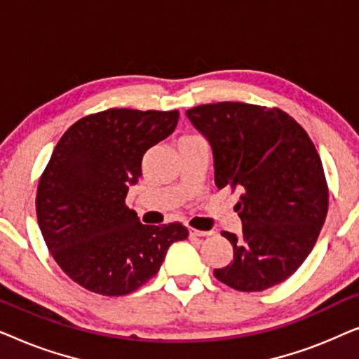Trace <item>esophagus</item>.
<instances>
[{
	"label": "esophagus",
	"instance_id": "1",
	"mask_svg": "<svg viewBox=\"0 0 359 359\" xmlns=\"http://www.w3.org/2000/svg\"><path fill=\"white\" fill-rule=\"evenodd\" d=\"M188 232H189V237H209V235H212L210 230H198L193 227H188Z\"/></svg>",
	"mask_w": 359,
	"mask_h": 359
}]
</instances>
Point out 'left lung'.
Returning <instances> with one entry per match:
<instances>
[{"label": "left lung", "instance_id": "obj_1", "mask_svg": "<svg viewBox=\"0 0 359 359\" xmlns=\"http://www.w3.org/2000/svg\"><path fill=\"white\" fill-rule=\"evenodd\" d=\"M186 116L212 147L215 186L240 193L242 233L222 232L233 259L214 276L243 292L286 281L312 252L328 210L325 173L311 137L278 107L225 101Z\"/></svg>", "mask_w": 359, "mask_h": 359}]
</instances>
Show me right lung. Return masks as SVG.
Wrapping results in <instances>:
<instances>
[{"label":"right lung","mask_w":359,"mask_h":359,"mask_svg":"<svg viewBox=\"0 0 359 359\" xmlns=\"http://www.w3.org/2000/svg\"><path fill=\"white\" fill-rule=\"evenodd\" d=\"M178 111L112 109L76 121L39 180L37 222L68 278L101 296H126L154 278L183 224L144 225L126 205L147 150L175 130Z\"/></svg>","instance_id":"obj_1"}]
</instances>
